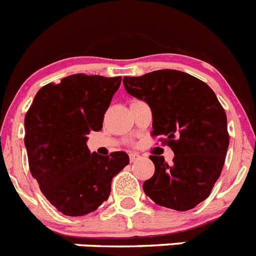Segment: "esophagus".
<instances>
[{"instance_id":"obj_1","label":"esophagus","mask_w":256,"mask_h":256,"mask_svg":"<svg viewBox=\"0 0 256 256\" xmlns=\"http://www.w3.org/2000/svg\"><path fill=\"white\" fill-rule=\"evenodd\" d=\"M130 162H138V160H141L142 156L137 152H130Z\"/></svg>"}]
</instances>
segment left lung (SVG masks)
Instances as JSON below:
<instances>
[{"label":"left lung","mask_w":256,"mask_h":256,"mask_svg":"<svg viewBox=\"0 0 256 256\" xmlns=\"http://www.w3.org/2000/svg\"><path fill=\"white\" fill-rule=\"evenodd\" d=\"M130 96L152 112V136L174 152L173 164L151 155L155 173L144 194L160 206L186 212L210 195L224 165L230 136L227 115L212 88L200 79L170 69L124 76Z\"/></svg>","instance_id":"1"}]
</instances>
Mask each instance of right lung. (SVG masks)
Instances as JSON below:
<instances>
[{
	"instance_id": "right-lung-1",
	"label": "right lung",
	"mask_w": 256,
	"mask_h": 256,
	"mask_svg": "<svg viewBox=\"0 0 256 256\" xmlns=\"http://www.w3.org/2000/svg\"><path fill=\"white\" fill-rule=\"evenodd\" d=\"M122 78L73 74L36 94L26 115L29 169L47 200L64 216L94 212L112 191V180L130 156L91 152L87 136L102 128L104 115Z\"/></svg>"
}]
</instances>
